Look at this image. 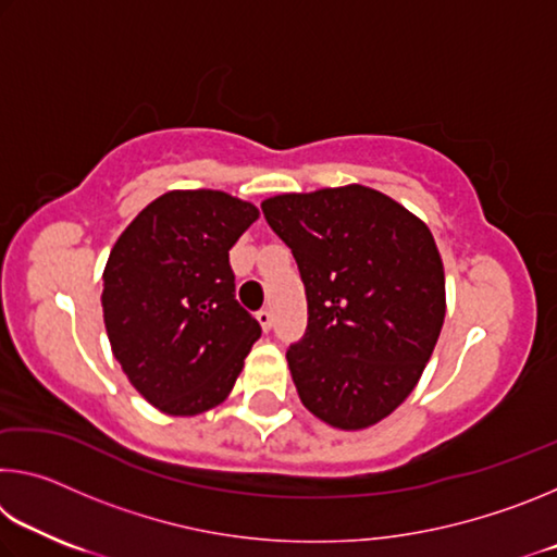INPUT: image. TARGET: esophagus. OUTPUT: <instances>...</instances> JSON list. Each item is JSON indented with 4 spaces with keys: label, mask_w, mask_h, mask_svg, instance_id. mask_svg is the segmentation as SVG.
<instances>
[{
    "label": "esophagus",
    "mask_w": 557,
    "mask_h": 557,
    "mask_svg": "<svg viewBox=\"0 0 557 557\" xmlns=\"http://www.w3.org/2000/svg\"><path fill=\"white\" fill-rule=\"evenodd\" d=\"M258 322H260L262 329H265V332H270V329H272V312H270V309H260Z\"/></svg>",
    "instance_id": "esophagus-1"
}]
</instances>
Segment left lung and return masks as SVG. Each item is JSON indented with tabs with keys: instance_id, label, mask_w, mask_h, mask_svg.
<instances>
[{
	"instance_id": "8db88e82",
	"label": "left lung",
	"mask_w": 557,
	"mask_h": 557,
	"mask_svg": "<svg viewBox=\"0 0 557 557\" xmlns=\"http://www.w3.org/2000/svg\"><path fill=\"white\" fill-rule=\"evenodd\" d=\"M297 260L307 329L287 363L305 408L375 425L412 393L445 322V270L422 221L369 186L262 201Z\"/></svg>"
}]
</instances>
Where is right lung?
Masks as SVG:
<instances>
[{"mask_svg": "<svg viewBox=\"0 0 557 557\" xmlns=\"http://www.w3.org/2000/svg\"><path fill=\"white\" fill-rule=\"evenodd\" d=\"M258 219L223 191H169L110 250L102 317L129 383L169 414H199L231 393L262 329L235 299L228 250Z\"/></svg>", "mask_w": 557, "mask_h": 557, "instance_id": "add662e5", "label": "right lung"}]
</instances>
